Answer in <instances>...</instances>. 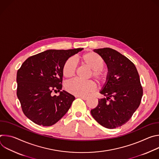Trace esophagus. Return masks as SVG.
Listing matches in <instances>:
<instances>
[{
	"label": "esophagus",
	"mask_w": 159,
	"mask_h": 159,
	"mask_svg": "<svg viewBox=\"0 0 159 159\" xmlns=\"http://www.w3.org/2000/svg\"><path fill=\"white\" fill-rule=\"evenodd\" d=\"M78 98H81V99H82L84 100V101H85V100H87V99H88V98L86 97V96H78Z\"/></svg>",
	"instance_id": "obj_1"
}]
</instances>
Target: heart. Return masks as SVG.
I'll use <instances>...</instances> for the list:
<instances>
[{"label": "heart", "mask_w": 159, "mask_h": 159, "mask_svg": "<svg viewBox=\"0 0 159 159\" xmlns=\"http://www.w3.org/2000/svg\"><path fill=\"white\" fill-rule=\"evenodd\" d=\"M80 63L91 69L92 76L99 85H104L108 80V73L102 69L104 60L98 53L93 52H87L78 57ZM76 70V65L72 58L68 59L62 67V74L64 77L70 79L74 76ZM67 92L77 96H84L88 93L93 91L95 89V84L91 80L85 82L79 80H73L65 85Z\"/></svg>", "instance_id": "obj_1"}]
</instances>
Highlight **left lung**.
Instances as JSON below:
<instances>
[{"mask_svg":"<svg viewBox=\"0 0 159 159\" xmlns=\"http://www.w3.org/2000/svg\"><path fill=\"white\" fill-rule=\"evenodd\" d=\"M108 69V80L100 93L96 107L90 111L102 126L113 129L127 123L140 106L143 89L135 65L128 58L109 48L94 49Z\"/></svg>","mask_w":159,"mask_h":159,"instance_id":"obj_1","label":"left lung"}]
</instances>
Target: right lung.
I'll return each instance as SVG.
<instances>
[{"instance_id": "obj_1", "label": "right lung", "mask_w": 159, "mask_h": 159, "mask_svg": "<svg viewBox=\"0 0 159 159\" xmlns=\"http://www.w3.org/2000/svg\"><path fill=\"white\" fill-rule=\"evenodd\" d=\"M83 48L48 50L29 57L17 72V96L24 114L34 123L50 126L69 111L75 97L62 89L64 63ZM58 89L59 96L51 93Z\"/></svg>"}]
</instances>
